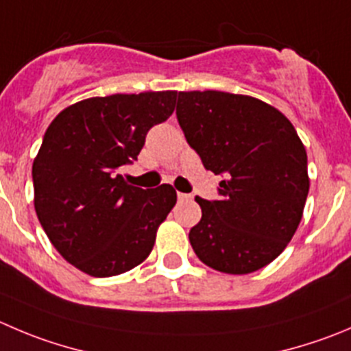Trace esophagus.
Masks as SVG:
<instances>
[{
    "label": "esophagus",
    "mask_w": 351,
    "mask_h": 351,
    "mask_svg": "<svg viewBox=\"0 0 351 351\" xmlns=\"http://www.w3.org/2000/svg\"><path fill=\"white\" fill-rule=\"evenodd\" d=\"M189 198H191V196L186 195V193H178V199H179V202H182V199H189Z\"/></svg>",
    "instance_id": "34e87169"
}]
</instances>
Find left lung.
Segmentation results:
<instances>
[{"instance_id":"left-lung-1","label":"left lung","mask_w":351,"mask_h":351,"mask_svg":"<svg viewBox=\"0 0 351 351\" xmlns=\"http://www.w3.org/2000/svg\"><path fill=\"white\" fill-rule=\"evenodd\" d=\"M179 125L203 167L220 176L219 199H203L189 231L196 256L226 274H250L278 258L308 195L306 152L293 123L252 96L179 93Z\"/></svg>"}]
</instances>
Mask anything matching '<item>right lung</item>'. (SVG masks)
Here are the masks:
<instances>
[{
	"label": "right lung",
	"instance_id": "obj_1",
	"mask_svg": "<svg viewBox=\"0 0 351 351\" xmlns=\"http://www.w3.org/2000/svg\"><path fill=\"white\" fill-rule=\"evenodd\" d=\"M176 91L112 95L69 106L49 123L32 165L34 206L60 255L95 278L146 260L178 202L170 184L143 189L119 173L172 115Z\"/></svg>",
	"mask_w": 351,
	"mask_h": 351
}]
</instances>
